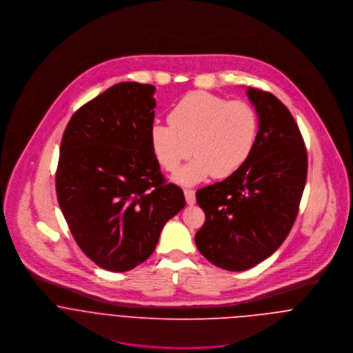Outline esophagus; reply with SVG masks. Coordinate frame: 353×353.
Masks as SVG:
<instances>
[{"mask_svg":"<svg viewBox=\"0 0 353 353\" xmlns=\"http://www.w3.org/2000/svg\"><path fill=\"white\" fill-rule=\"evenodd\" d=\"M183 193H185L186 202H188L189 205H194V202H196V192H194L193 189H185Z\"/></svg>","mask_w":353,"mask_h":353,"instance_id":"obj_1","label":"esophagus"}]
</instances>
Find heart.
<instances>
[{
	"label": "heart",
	"instance_id": "obj_1",
	"mask_svg": "<svg viewBox=\"0 0 353 353\" xmlns=\"http://www.w3.org/2000/svg\"><path fill=\"white\" fill-rule=\"evenodd\" d=\"M168 123L152 125V153L161 168L172 171L193 152L196 157L175 174L185 185L236 172L250 157L259 128L249 101H228L206 91H192L176 101Z\"/></svg>",
	"mask_w": 353,
	"mask_h": 353
}]
</instances>
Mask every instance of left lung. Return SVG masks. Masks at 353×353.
<instances>
[{"mask_svg":"<svg viewBox=\"0 0 353 353\" xmlns=\"http://www.w3.org/2000/svg\"><path fill=\"white\" fill-rule=\"evenodd\" d=\"M259 130L248 161L196 200L205 221L196 245L213 265L241 272L276 252L288 236L307 179V150L290 110L273 94L249 87Z\"/></svg>","mask_w":353,"mask_h":353,"instance_id":"left-lung-1","label":"left lung"}]
</instances>
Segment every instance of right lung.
I'll return each instance as SVG.
<instances>
[{"mask_svg":"<svg viewBox=\"0 0 353 353\" xmlns=\"http://www.w3.org/2000/svg\"><path fill=\"white\" fill-rule=\"evenodd\" d=\"M153 92L151 84L110 87L72 115L61 141L59 208L81 252L111 272L144 262L186 203L152 153Z\"/></svg>","mask_w":353,"mask_h":353,"instance_id":"add662e5","label":"right lung"}]
</instances>
